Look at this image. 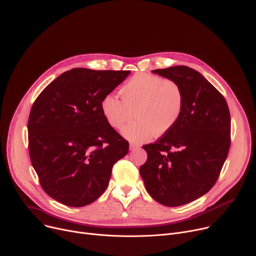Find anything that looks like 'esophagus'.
<instances>
[{
  "instance_id": "esophagus-1",
  "label": "esophagus",
  "mask_w": 256,
  "mask_h": 256,
  "mask_svg": "<svg viewBox=\"0 0 256 256\" xmlns=\"http://www.w3.org/2000/svg\"><path fill=\"white\" fill-rule=\"evenodd\" d=\"M138 149H140V146L134 145V144H130V151H134V150H138Z\"/></svg>"
}]
</instances>
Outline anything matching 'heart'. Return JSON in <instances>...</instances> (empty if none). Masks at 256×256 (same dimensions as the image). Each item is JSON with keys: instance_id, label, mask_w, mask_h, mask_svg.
Listing matches in <instances>:
<instances>
[{"instance_id": "obj_1", "label": "heart", "mask_w": 256, "mask_h": 256, "mask_svg": "<svg viewBox=\"0 0 256 256\" xmlns=\"http://www.w3.org/2000/svg\"><path fill=\"white\" fill-rule=\"evenodd\" d=\"M120 98L106 95L101 111L107 124L122 130L132 118L122 134L134 143H144L168 132L180 118L184 110V92L174 80L147 72L132 76L120 88Z\"/></svg>"}]
</instances>
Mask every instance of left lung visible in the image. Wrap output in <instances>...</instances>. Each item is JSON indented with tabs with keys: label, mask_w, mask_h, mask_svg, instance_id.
Here are the masks:
<instances>
[{
	"label": "left lung",
	"mask_w": 256,
	"mask_h": 256,
	"mask_svg": "<svg viewBox=\"0 0 256 256\" xmlns=\"http://www.w3.org/2000/svg\"><path fill=\"white\" fill-rule=\"evenodd\" d=\"M176 80L184 92L176 124L153 144L140 174L151 197L174 207L192 202L216 182L230 145V115L224 97L188 66L155 69Z\"/></svg>",
	"instance_id": "1"
}]
</instances>
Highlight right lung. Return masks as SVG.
I'll return each mask as SVG.
<instances>
[{"mask_svg":"<svg viewBox=\"0 0 256 256\" xmlns=\"http://www.w3.org/2000/svg\"><path fill=\"white\" fill-rule=\"evenodd\" d=\"M128 70L74 68L36 99L28 118V151L42 190L56 201L82 207L106 190L112 168L128 142L101 111L102 99Z\"/></svg>","mask_w":256,"mask_h":256,"instance_id":"add662e5","label":"right lung"}]
</instances>
